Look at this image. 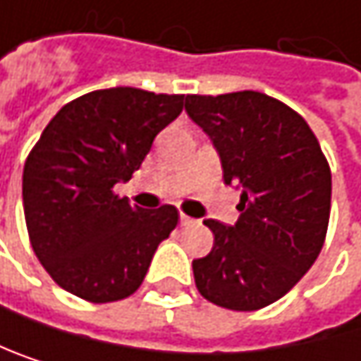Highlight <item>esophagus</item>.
I'll use <instances>...</instances> for the list:
<instances>
[{
	"instance_id": "34e87169",
	"label": "esophagus",
	"mask_w": 361,
	"mask_h": 361,
	"mask_svg": "<svg viewBox=\"0 0 361 361\" xmlns=\"http://www.w3.org/2000/svg\"><path fill=\"white\" fill-rule=\"evenodd\" d=\"M191 223H193V219H189V216L180 214V225H183V227H187V225H191Z\"/></svg>"
}]
</instances>
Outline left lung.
<instances>
[{
    "label": "left lung",
    "mask_w": 361,
    "mask_h": 361,
    "mask_svg": "<svg viewBox=\"0 0 361 361\" xmlns=\"http://www.w3.org/2000/svg\"><path fill=\"white\" fill-rule=\"evenodd\" d=\"M187 115L212 140L225 185L240 193L233 225L193 261L200 294L225 309L255 311L281 298L315 263L328 229L332 176L307 121L261 92L189 94Z\"/></svg>",
    "instance_id": "1"
}]
</instances>
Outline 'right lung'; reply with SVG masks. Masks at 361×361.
<instances>
[{"instance_id":"1","label":"right lung","mask_w":361,"mask_h":361,"mask_svg":"<svg viewBox=\"0 0 361 361\" xmlns=\"http://www.w3.org/2000/svg\"><path fill=\"white\" fill-rule=\"evenodd\" d=\"M183 100L128 86L88 92L42 132L25 164L23 204L31 246L63 290L111 302L142 283L178 212L130 206L113 187L132 178Z\"/></svg>"}]
</instances>
